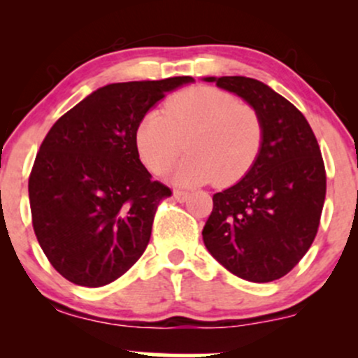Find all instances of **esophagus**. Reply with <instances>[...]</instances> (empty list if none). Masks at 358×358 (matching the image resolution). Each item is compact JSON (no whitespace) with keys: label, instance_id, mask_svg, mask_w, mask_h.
Wrapping results in <instances>:
<instances>
[{"label":"esophagus","instance_id":"34e87169","mask_svg":"<svg viewBox=\"0 0 358 358\" xmlns=\"http://www.w3.org/2000/svg\"><path fill=\"white\" fill-rule=\"evenodd\" d=\"M173 196H175L176 202H187V199L190 196V193L185 192V190H175Z\"/></svg>","mask_w":358,"mask_h":358}]
</instances>
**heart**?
Returning <instances> with one entry per match:
<instances>
[{"mask_svg": "<svg viewBox=\"0 0 358 358\" xmlns=\"http://www.w3.org/2000/svg\"><path fill=\"white\" fill-rule=\"evenodd\" d=\"M188 158L175 178L183 185L215 180L219 187L239 182L254 166L264 124L252 106L242 104L225 90L208 85L173 94L163 109H151L136 129V146L143 163L163 175L183 155Z\"/></svg>", "mask_w": 358, "mask_h": 358, "instance_id": "1", "label": "heart"}]
</instances>
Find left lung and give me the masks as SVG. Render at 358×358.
Here are the masks:
<instances>
[{"label": "left lung", "instance_id": "obj_1", "mask_svg": "<svg viewBox=\"0 0 358 358\" xmlns=\"http://www.w3.org/2000/svg\"><path fill=\"white\" fill-rule=\"evenodd\" d=\"M261 114L264 141L248 175L213 195L202 236L225 269L245 281L286 276L313 244L327 171L320 145L301 110L249 77H207Z\"/></svg>", "mask_w": 358, "mask_h": 358}]
</instances>
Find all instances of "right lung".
<instances>
[{
    "label": "right lung",
    "instance_id": "right-lung-1",
    "mask_svg": "<svg viewBox=\"0 0 358 358\" xmlns=\"http://www.w3.org/2000/svg\"><path fill=\"white\" fill-rule=\"evenodd\" d=\"M192 80L104 85L45 136L28 178L31 224L50 264L73 285H109L145 252L171 190L139 162L136 129L166 92Z\"/></svg>",
    "mask_w": 358,
    "mask_h": 358
}]
</instances>
